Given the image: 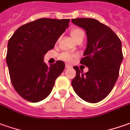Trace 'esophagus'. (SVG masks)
I'll use <instances>...</instances> for the list:
<instances>
[{"mask_svg": "<svg viewBox=\"0 0 130 130\" xmlns=\"http://www.w3.org/2000/svg\"><path fill=\"white\" fill-rule=\"evenodd\" d=\"M71 68V66L70 65H68V64L65 65V68Z\"/></svg>", "mask_w": 130, "mask_h": 130, "instance_id": "esophagus-1", "label": "esophagus"}]
</instances>
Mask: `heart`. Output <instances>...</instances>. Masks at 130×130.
<instances>
[{
    "label": "heart",
    "mask_w": 130,
    "mask_h": 130,
    "mask_svg": "<svg viewBox=\"0 0 130 130\" xmlns=\"http://www.w3.org/2000/svg\"><path fill=\"white\" fill-rule=\"evenodd\" d=\"M70 35L73 38V40L77 42V40H79L80 39L83 40L84 36H85V32L80 28H74V29H72V30L70 31ZM75 57H76L75 55L70 54L69 53H67V52L62 53L60 55V58L61 60L65 62H72L73 58H75Z\"/></svg>",
    "instance_id": "obj_1"
}]
</instances>
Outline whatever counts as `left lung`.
<instances>
[{"label":"left lung","mask_w":130,"mask_h":130,"mask_svg":"<svg viewBox=\"0 0 130 130\" xmlns=\"http://www.w3.org/2000/svg\"><path fill=\"white\" fill-rule=\"evenodd\" d=\"M72 22L86 31L87 47L80 63L89 69L83 73L77 66L73 68L76 76L72 86L80 98L96 103L109 95L118 78L123 60L122 43L111 28L98 20L84 18Z\"/></svg>","instance_id":"obj_1"}]
</instances>
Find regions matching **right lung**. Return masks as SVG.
Wrapping results in <instances>:
<instances>
[{
  "instance_id": "add662e5",
  "label": "right lung",
  "mask_w": 130,
  "mask_h": 130,
  "mask_svg": "<svg viewBox=\"0 0 130 130\" xmlns=\"http://www.w3.org/2000/svg\"><path fill=\"white\" fill-rule=\"evenodd\" d=\"M69 22L70 19L40 18L18 28L8 40L6 62L10 80L25 100L38 102L46 98L64 70V62L58 60L48 67L43 58Z\"/></svg>"
}]
</instances>
